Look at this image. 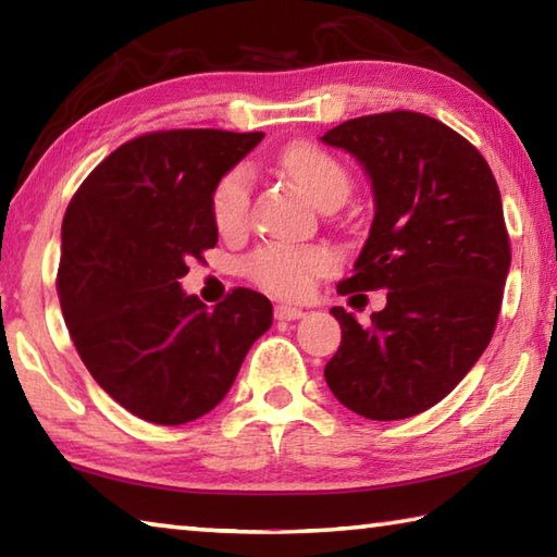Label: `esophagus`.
<instances>
[{
  "label": "esophagus",
  "mask_w": 557,
  "mask_h": 557,
  "mask_svg": "<svg viewBox=\"0 0 557 557\" xmlns=\"http://www.w3.org/2000/svg\"><path fill=\"white\" fill-rule=\"evenodd\" d=\"M307 312L299 307H292V305H277L275 307V319L280 322H295V319H301Z\"/></svg>",
  "instance_id": "34e87169"
}]
</instances>
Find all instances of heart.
I'll use <instances>...</instances> for the list:
<instances>
[{"instance_id": "1", "label": "heart", "mask_w": 557, "mask_h": 557, "mask_svg": "<svg viewBox=\"0 0 557 557\" xmlns=\"http://www.w3.org/2000/svg\"><path fill=\"white\" fill-rule=\"evenodd\" d=\"M280 166L314 203L344 201L351 191L348 169L314 143H292L280 154ZM252 176L245 164H235L211 188V219L223 235H235L248 223ZM336 268V256L324 245H262L245 260V272L256 285L282 297H299L312 289L317 277Z\"/></svg>"}]
</instances>
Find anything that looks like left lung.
<instances>
[{"label":"left lung","instance_id":"1","mask_svg":"<svg viewBox=\"0 0 557 557\" xmlns=\"http://www.w3.org/2000/svg\"><path fill=\"white\" fill-rule=\"evenodd\" d=\"M322 139L366 166L375 196L369 240L338 295L388 289L369 324L332 309L342 346L324 379L356 414L412 418L492 342L511 265L502 194L482 152L422 112L354 117Z\"/></svg>","mask_w":557,"mask_h":557}]
</instances>
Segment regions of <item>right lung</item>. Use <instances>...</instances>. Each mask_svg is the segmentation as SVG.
<instances>
[{
	"label": "right lung",
	"instance_id": "add662e5",
	"mask_svg": "<svg viewBox=\"0 0 557 557\" xmlns=\"http://www.w3.org/2000/svg\"><path fill=\"white\" fill-rule=\"evenodd\" d=\"M262 132L157 129L120 145L65 209L55 275L65 326L112 400L154 425L201 418L272 324L260 292L206 309L178 280L219 243L211 188Z\"/></svg>",
	"mask_w": 557,
	"mask_h": 557
}]
</instances>
